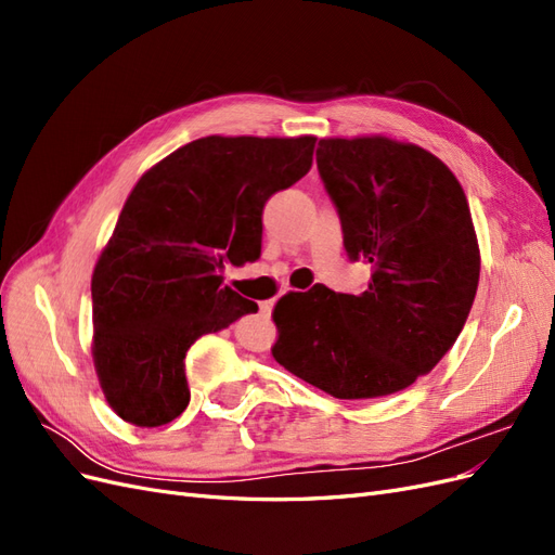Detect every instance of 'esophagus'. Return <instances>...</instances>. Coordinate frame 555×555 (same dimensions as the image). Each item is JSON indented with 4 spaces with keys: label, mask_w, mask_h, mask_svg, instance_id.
Masks as SVG:
<instances>
[{
    "label": "esophagus",
    "mask_w": 555,
    "mask_h": 555,
    "mask_svg": "<svg viewBox=\"0 0 555 555\" xmlns=\"http://www.w3.org/2000/svg\"><path fill=\"white\" fill-rule=\"evenodd\" d=\"M259 312H261V317H271V312H273V300H263V304H259Z\"/></svg>",
    "instance_id": "esophagus-1"
}]
</instances>
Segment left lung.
Listing matches in <instances>:
<instances>
[{"instance_id":"obj_1","label":"left lung","mask_w":555,"mask_h":555,"mask_svg":"<svg viewBox=\"0 0 555 555\" xmlns=\"http://www.w3.org/2000/svg\"><path fill=\"white\" fill-rule=\"evenodd\" d=\"M317 166L351 259L371 263L361 294L322 284L278 300L273 359L333 398L396 393L456 343L479 282L467 196L422 145L384 133L319 139Z\"/></svg>"}]
</instances>
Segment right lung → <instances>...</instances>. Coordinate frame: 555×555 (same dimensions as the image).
<instances>
[{"mask_svg":"<svg viewBox=\"0 0 555 555\" xmlns=\"http://www.w3.org/2000/svg\"><path fill=\"white\" fill-rule=\"evenodd\" d=\"M314 141L215 133L133 184L92 273V361L122 422H173L190 402L192 343L257 312L222 268L259 259L266 201L310 171Z\"/></svg>","mask_w":555,"mask_h":555,"instance_id":"right-lung-1","label":"right lung"}]
</instances>
